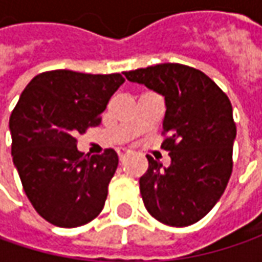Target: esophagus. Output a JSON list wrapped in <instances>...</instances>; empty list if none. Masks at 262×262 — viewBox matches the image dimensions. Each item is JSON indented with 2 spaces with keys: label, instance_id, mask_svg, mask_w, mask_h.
<instances>
[{
  "label": "esophagus",
  "instance_id": "34e87169",
  "mask_svg": "<svg viewBox=\"0 0 262 262\" xmlns=\"http://www.w3.org/2000/svg\"><path fill=\"white\" fill-rule=\"evenodd\" d=\"M116 151H118V156H119V159H122L125 155L129 153V150H128V148H118Z\"/></svg>",
  "mask_w": 262,
  "mask_h": 262
}]
</instances>
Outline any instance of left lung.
Masks as SVG:
<instances>
[{
    "mask_svg": "<svg viewBox=\"0 0 262 262\" xmlns=\"http://www.w3.org/2000/svg\"><path fill=\"white\" fill-rule=\"evenodd\" d=\"M125 77L165 97L162 148L170 165L147 156L140 178L147 211L167 226L194 225L216 206L232 175L236 124L226 93L203 71L182 64H157Z\"/></svg>",
    "mask_w": 262,
    "mask_h": 262,
    "instance_id": "obj_1",
    "label": "left lung"
}]
</instances>
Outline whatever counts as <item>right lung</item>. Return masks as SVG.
<instances>
[{"mask_svg":"<svg viewBox=\"0 0 262 262\" xmlns=\"http://www.w3.org/2000/svg\"><path fill=\"white\" fill-rule=\"evenodd\" d=\"M121 74L54 70L26 86L10 116L11 156L26 195L46 222L83 226L99 216L118 167L115 150L89 156L77 134L100 124Z\"/></svg>","mask_w":262,"mask_h":262,"instance_id":"right-lung-1","label":"right lung"}]
</instances>
